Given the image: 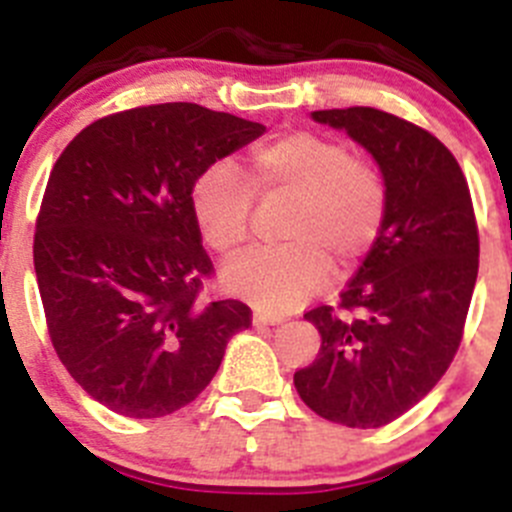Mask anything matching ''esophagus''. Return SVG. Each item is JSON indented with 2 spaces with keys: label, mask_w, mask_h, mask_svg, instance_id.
Segmentation results:
<instances>
[{
  "label": "esophagus",
  "mask_w": 512,
  "mask_h": 512,
  "mask_svg": "<svg viewBox=\"0 0 512 512\" xmlns=\"http://www.w3.org/2000/svg\"><path fill=\"white\" fill-rule=\"evenodd\" d=\"M253 325H279L282 323V318L279 315H271V312H264V310H256L253 312Z\"/></svg>",
  "instance_id": "esophagus-1"
}]
</instances>
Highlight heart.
<instances>
[{
	"instance_id": "b5f03b06",
	"label": "heart",
	"mask_w": 512,
	"mask_h": 512,
	"mask_svg": "<svg viewBox=\"0 0 512 512\" xmlns=\"http://www.w3.org/2000/svg\"><path fill=\"white\" fill-rule=\"evenodd\" d=\"M246 179L228 166H210L194 179L189 207L202 241L230 256L248 235L251 189L295 197L282 225L289 243L248 251L223 269V287L259 310L300 307L328 282L330 261L341 271L354 269L382 230V174L356 161L341 140L305 130L264 140L248 151Z\"/></svg>"
}]
</instances>
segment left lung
<instances>
[{
	"instance_id": "left-lung-1",
	"label": "left lung",
	"mask_w": 512,
	"mask_h": 512,
	"mask_svg": "<svg viewBox=\"0 0 512 512\" xmlns=\"http://www.w3.org/2000/svg\"><path fill=\"white\" fill-rule=\"evenodd\" d=\"M312 120L372 153L387 212L338 310L305 312L323 341L295 387L320 418L379 428L418 405L459 348L479 269L472 197L449 148L413 122L374 107Z\"/></svg>"
}]
</instances>
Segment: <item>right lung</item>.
<instances>
[{
  "instance_id": "add662e5",
  "label": "right lung",
  "mask_w": 512,
  "mask_h": 512,
  "mask_svg": "<svg viewBox=\"0 0 512 512\" xmlns=\"http://www.w3.org/2000/svg\"><path fill=\"white\" fill-rule=\"evenodd\" d=\"M261 122L166 102L81 130L56 161L35 225V277L58 359L125 418H164L205 390L251 310L205 302L212 261L194 179L264 135Z\"/></svg>"
}]
</instances>
